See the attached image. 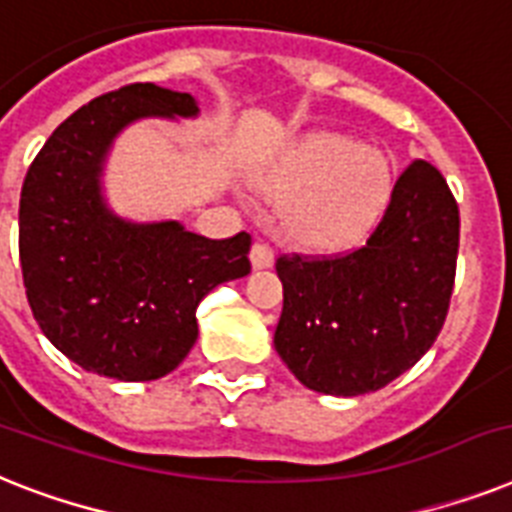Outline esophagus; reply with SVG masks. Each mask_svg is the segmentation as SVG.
<instances>
[{
	"label": "esophagus",
	"mask_w": 512,
	"mask_h": 512,
	"mask_svg": "<svg viewBox=\"0 0 512 512\" xmlns=\"http://www.w3.org/2000/svg\"><path fill=\"white\" fill-rule=\"evenodd\" d=\"M249 260H252V268L255 270H263L273 265L276 255H273V247L265 242H255L252 244V252H249Z\"/></svg>",
	"instance_id": "esophagus-1"
}]
</instances>
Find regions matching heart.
Here are the masks:
<instances>
[{
  "mask_svg": "<svg viewBox=\"0 0 512 512\" xmlns=\"http://www.w3.org/2000/svg\"><path fill=\"white\" fill-rule=\"evenodd\" d=\"M289 199L286 228L310 247H347L373 226L389 197V168L373 149L342 136H313L286 152L268 178Z\"/></svg>",
  "mask_w": 512,
  "mask_h": 512,
  "instance_id": "b5f03b06",
  "label": "heart"
}]
</instances>
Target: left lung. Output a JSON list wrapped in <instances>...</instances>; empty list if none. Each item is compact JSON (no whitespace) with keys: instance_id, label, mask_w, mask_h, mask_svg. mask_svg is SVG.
I'll use <instances>...</instances> for the list:
<instances>
[{"instance_id":"1","label":"left lung","mask_w":512,"mask_h":512,"mask_svg":"<svg viewBox=\"0 0 512 512\" xmlns=\"http://www.w3.org/2000/svg\"><path fill=\"white\" fill-rule=\"evenodd\" d=\"M460 213L426 160L402 170L363 247L281 255L276 352L313 392L357 397L413 368L442 331L458 265Z\"/></svg>"}]
</instances>
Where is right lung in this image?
Returning <instances> with one entry per match:
<instances>
[{"label": "right lung", "mask_w": 512, "mask_h": 512, "mask_svg": "<svg viewBox=\"0 0 512 512\" xmlns=\"http://www.w3.org/2000/svg\"><path fill=\"white\" fill-rule=\"evenodd\" d=\"M197 99L131 83L54 128L20 191V268L49 342L83 371L155 381L197 342V307L247 276L252 236L205 239L178 220L131 223L102 197L112 139L139 118H194Z\"/></svg>", "instance_id": "obj_1"}]
</instances>
